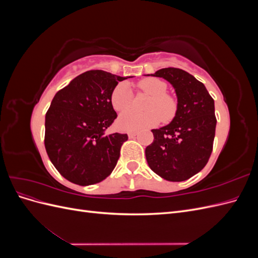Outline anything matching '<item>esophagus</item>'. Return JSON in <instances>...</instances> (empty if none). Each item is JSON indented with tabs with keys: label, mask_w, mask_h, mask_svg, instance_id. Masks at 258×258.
Instances as JSON below:
<instances>
[{
	"label": "esophagus",
	"mask_w": 258,
	"mask_h": 258,
	"mask_svg": "<svg viewBox=\"0 0 258 258\" xmlns=\"http://www.w3.org/2000/svg\"><path fill=\"white\" fill-rule=\"evenodd\" d=\"M136 136H137V132H136V131H129V132H128V137H129L130 139L135 138Z\"/></svg>",
	"instance_id": "obj_1"
}]
</instances>
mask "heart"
Returning <instances> with one entry per match:
<instances>
[{"mask_svg":"<svg viewBox=\"0 0 258 258\" xmlns=\"http://www.w3.org/2000/svg\"><path fill=\"white\" fill-rule=\"evenodd\" d=\"M138 87L152 96L150 102L146 105L145 113L135 110H128L119 115L117 123L122 130L140 131L146 128L155 127L161 121H170L177 111L176 100L167 95L168 86L165 82L158 79H145L138 84ZM134 101V95L126 83L116 86L111 95V103L116 111H123L129 108Z\"/></svg>","mask_w":258,"mask_h":258,"instance_id":"1","label":"heart"}]
</instances>
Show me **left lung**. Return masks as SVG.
Instances as JSON below:
<instances>
[{
	"mask_svg": "<svg viewBox=\"0 0 258 258\" xmlns=\"http://www.w3.org/2000/svg\"><path fill=\"white\" fill-rule=\"evenodd\" d=\"M148 76L162 77L175 90L177 111L170 123L153 129L145 148L148 166L171 182L188 179L205 168L215 137L214 100L206 86L184 70L160 69Z\"/></svg>",
	"mask_w": 258,
	"mask_h": 258,
	"instance_id": "left-lung-1",
	"label": "left lung"
}]
</instances>
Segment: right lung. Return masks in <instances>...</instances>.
Listing matches in <instances>:
<instances>
[{
    "mask_svg": "<svg viewBox=\"0 0 258 258\" xmlns=\"http://www.w3.org/2000/svg\"><path fill=\"white\" fill-rule=\"evenodd\" d=\"M127 79L93 70L54 95L45 117V148L68 181L86 186L112 173L128 136L105 134L117 117L111 95Z\"/></svg>",
    "mask_w": 258,
    "mask_h": 258,
    "instance_id": "obj_1",
    "label": "right lung"
}]
</instances>
